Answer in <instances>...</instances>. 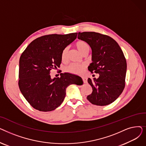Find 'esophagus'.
Here are the masks:
<instances>
[{"mask_svg": "<svg viewBox=\"0 0 146 146\" xmlns=\"http://www.w3.org/2000/svg\"><path fill=\"white\" fill-rule=\"evenodd\" d=\"M82 80H83V82L85 83H86L87 82H88V79H87V78H85V77H83L82 78Z\"/></svg>", "mask_w": 146, "mask_h": 146, "instance_id": "obj_1", "label": "esophagus"}]
</instances>
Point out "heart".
I'll return each instance as SVG.
<instances>
[{"instance_id":"b5f03b06","label":"heart","mask_w":146,"mask_h":146,"mask_svg":"<svg viewBox=\"0 0 146 146\" xmlns=\"http://www.w3.org/2000/svg\"><path fill=\"white\" fill-rule=\"evenodd\" d=\"M76 47L80 51V52L82 54L87 51H89V50H90V45H89V44L85 41H83V40H79L76 42ZM68 52V47H66L63 50L62 53H61V60H62L63 61H66L67 60ZM85 68V66L84 64L73 63L67 66L64 68V70L66 72L70 73L72 74H80L83 73Z\"/></svg>"}]
</instances>
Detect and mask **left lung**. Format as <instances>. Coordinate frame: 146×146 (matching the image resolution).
Listing matches in <instances>:
<instances>
[{
  "instance_id": "left-lung-1",
  "label": "left lung",
  "mask_w": 146,
  "mask_h": 146,
  "mask_svg": "<svg viewBox=\"0 0 146 146\" xmlns=\"http://www.w3.org/2000/svg\"><path fill=\"white\" fill-rule=\"evenodd\" d=\"M78 39L87 42L92 51V63L88 67L92 73L99 74L98 79H88L92 92L88 100L98 106L114 102L125 88L127 61L118 44L106 35L95 32L78 33Z\"/></svg>"
}]
</instances>
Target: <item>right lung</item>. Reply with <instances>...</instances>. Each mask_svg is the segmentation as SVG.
Wrapping results in <instances>:
<instances>
[{
    "instance_id": "1",
    "label": "right lung",
    "mask_w": 146,
    "mask_h": 146,
    "mask_svg": "<svg viewBox=\"0 0 146 146\" xmlns=\"http://www.w3.org/2000/svg\"><path fill=\"white\" fill-rule=\"evenodd\" d=\"M78 33L50 34L36 38L22 53L19 59L18 85L22 94L35 110L42 112L54 110L63 102L68 86L77 84L70 73H61L52 79V68L59 67L63 50L72 43ZM80 84H78V85Z\"/></svg>"
}]
</instances>
